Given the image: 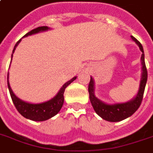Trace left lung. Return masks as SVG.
I'll return each mask as SVG.
<instances>
[{"label": "left lung", "mask_w": 153, "mask_h": 153, "mask_svg": "<svg viewBox=\"0 0 153 153\" xmlns=\"http://www.w3.org/2000/svg\"><path fill=\"white\" fill-rule=\"evenodd\" d=\"M131 39L135 42L138 45L141 51L143 52L141 61H142V66H143V73H142V78L140 82V88H139L138 93L136 96L133 100L126 103H117L113 105H109L101 102L100 100L95 97L94 93V82L93 79L91 77L89 86H88V91H89V98L91 103L94 108L97 114H98L102 118H103L108 122H120L124 119L129 117L130 116L134 113L137 110L142 103L143 98V94L145 91V87L147 81V71L145 64V59H144V51L142 44L139 42L134 36H131Z\"/></svg>", "instance_id": "8db88e82"}]
</instances>
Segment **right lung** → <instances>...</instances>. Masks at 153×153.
I'll use <instances>...</instances> for the list:
<instances>
[{"mask_svg":"<svg viewBox=\"0 0 153 153\" xmlns=\"http://www.w3.org/2000/svg\"><path fill=\"white\" fill-rule=\"evenodd\" d=\"M48 29L49 28L47 26H39L37 28L29 31L28 33H26L24 36L36 34V33H38L40 31L46 30ZM21 40H19L18 42H16V44L15 45L14 49H13V51H12V55H11V59H12V56H13V53H14L15 50H16V47L18 46ZM76 76H75L71 80L65 83L54 98H52L51 100L48 101V102H46L39 103V104H31V103L25 102L22 101L21 99H19L17 97H16V95L13 93V91H12L10 87L9 81H8V74H7V85H8L9 91H10V97L12 99V102L14 103L16 110L19 111V113L27 119L36 121V122H42V121H46L47 119L54 117L55 115H56L60 111L61 108L62 107L63 102H64V96L63 95H64L65 89L74 80H76Z\"/></svg>","mask_w":153,"mask_h":153,"instance_id":"1","label":"right lung"}]
</instances>
